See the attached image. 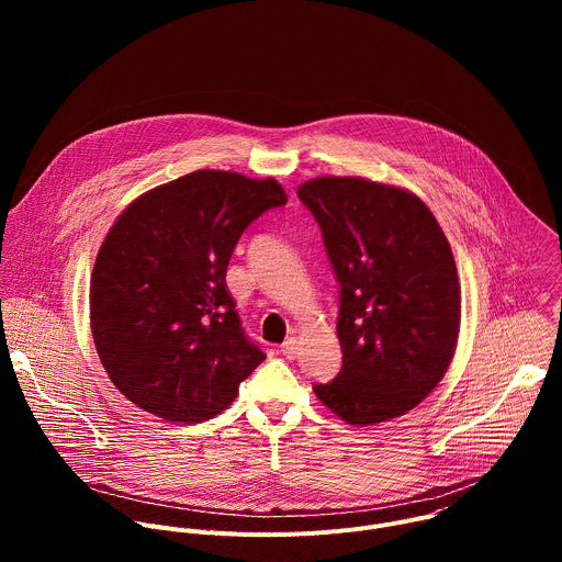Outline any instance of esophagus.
I'll use <instances>...</instances> for the list:
<instances>
[{
	"label": "esophagus",
	"instance_id": "1",
	"mask_svg": "<svg viewBox=\"0 0 562 562\" xmlns=\"http://www.w3.org/2000/svg\"><path fill=\"white\" fill-rule=\"evenodd\" d=\"M280 353H282L284 358L293 360V358L297 356V340H295V338H286V340L282 342V347H280Z\"/></svg>",
	"mask_w": 562,
	"mask_h": 562
}]
</instances>
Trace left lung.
<instances>
[{"mask_svg":"<svg viewBox=\"0 0 562 562\" xmlns=\"http://www.w3.org/2000/svg\"><path fill=\"white\" fill-rule=\"evenodd\" d=\"M340 282L342 369L313 391L349 425L405 416L447 373L460 331L449 239L407 189L315 178L297 189Z\"/></svg>","mask_w":562,"mask_h":562,"instance_id":"left-lung-1","label":"left lung"}]
</instances>
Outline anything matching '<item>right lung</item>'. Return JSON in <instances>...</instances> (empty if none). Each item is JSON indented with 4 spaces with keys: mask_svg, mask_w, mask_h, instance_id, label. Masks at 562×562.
<instances>
[{
    "mask_svg": "<svg viewBox=\"0 0 562 562\" xmlns=\"http://www.w3.org/2000/svg\"><path fill=\"white\" fill-rule=\"evenodd\" d=\"M282 204L273 178L204 169L146 191L115 220L91 276V331L133 405L204 423L267 358L239 325L226 267L243 231Z\"/></svg>",
    "mask_w": 562,
    "mask_h": 562,
    "instance_id": "add662e5",
    "label": "right lung"
}]
</instances>
